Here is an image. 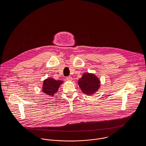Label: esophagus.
Wrapping results in <instances>:
<instances>
[{"instance_id": "esophagus-1", "label": "esophagus", "mask_w": 146, "mask_h": 146, "mask_svg": "<svg viewBox=\"0 0 146 146\" xmlns=\"http://www.w3.org/2000/svg\"><path fill=\"white\" fill-rule=\"evenodd\" d=\"M66 79H67V80H68V81H72V78L71 77V76H67V78H66Z\"/></svg>"}]
</instances>
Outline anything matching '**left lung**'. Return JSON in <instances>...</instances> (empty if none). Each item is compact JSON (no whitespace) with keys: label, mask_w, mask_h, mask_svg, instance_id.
Masks as SVG:
<instances>
[{"label":"left lung","mask_w":146,"mask_h":146,"mask_svg":"<svg viewBox=\"0 0 146 146\" xmlns=\"http://www.w3.org/2000/svg\"><path fill=\"white\" fill-rule=\"evenodd\" d=\"M78 84L82 92L86 95L94 94L101 86L99 78L94 74L85 73L79 80Z\"/></svg>","instance_id":"1"}]
</instances>
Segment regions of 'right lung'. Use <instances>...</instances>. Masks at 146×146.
<instances>
[{
	"label": "right lung",
	"mask_w": 146,
	"mask_h": 146,
	"mask_svg": "<svg viewBox=\"0 0 146 146\" xmlns=\"http://www.w3.org/2000/svg\"><path fill=\"white\" fill-rule=\"evenodd\" d=\"M63 83L61 80H56L53 78H47L43 81L42 91L48 96H53L57 92L59 87Z\"/></svg>",
	"instance_id": "1"
}]
</instances>
